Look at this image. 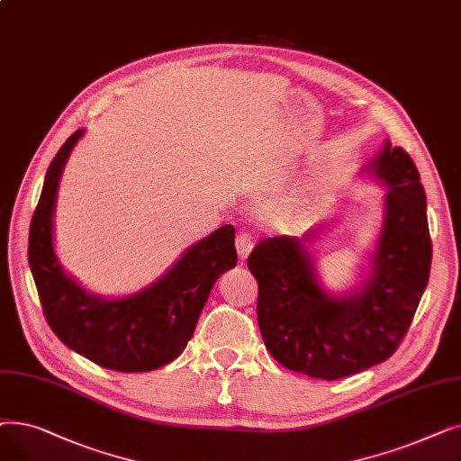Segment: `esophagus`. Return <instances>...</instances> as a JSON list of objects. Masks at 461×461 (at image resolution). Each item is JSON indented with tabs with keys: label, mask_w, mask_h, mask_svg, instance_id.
<instances>
[{
	"label": "esophagus",
	"mask_w": 461,
	"mask_h": 461,
	"mask_svg": "<svg viewBox=\"0 0 461 461\" xmlns=\"http://www.w3.org/2000/svg\"><path fill=\"white\" fill-rule=\"evenodd\" d=\"M235 247H237V254H239V258L240 259H247L249 256H250V252H252V240H250V237H249V233H239L237 235V240H235Z\"/></svg>",
	"instance_id": "1"
}]
</instances>
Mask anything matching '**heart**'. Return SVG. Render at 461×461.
<instances>
[{"label": "heart", "instance_id": "obj_1", "mask_svg": "<svg viewBox=\"0 0 461 461\" xmlns=\"http://www.w3.org/2000/svg\"><path fill=\"white\" fill-rule=\"evenodd\" d=\"M308 212L306 190L299 188L282 205L275 209L276 222L282 226H297Z\"/></svg>", "mask_w": 461, "mask_h": 461}]
</instances>
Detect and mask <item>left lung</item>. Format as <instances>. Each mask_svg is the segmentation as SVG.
Returning <instances> with one entry per match:
<instances>
[{
	"label": "left lung",
	"mask_w": 461,
	"mask_h": 461,
	"mask_svg": "<svg viewBox=\"0 0 461 461\" xmlns=\"http://www.w3.org/2000/svg\"><path fill=\"white\" fill-rule=\"evenodd\" d=\"M360 174L384 186L383 221L360 282L349 292L325 289L310 252L329 221L303 237L265 239L249 258L265 348L282 366L308 377L334 381L389 358L428 285L431 239L413 158L384 140Z\"/></svg>",
	"instance_id": "1"
}]
</instances>
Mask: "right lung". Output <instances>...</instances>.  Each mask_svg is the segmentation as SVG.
Returning a JSON list of instances; mask_svg holds the SVG:
<instances>
[{
    "label": "right lung",
    "mask_w": 461,
    "mask_h": 461,
    "mask_svg": "<svg viewBox=\"0 0 461 461\" xmlns=\"http://www.w3.org/2000/svg\"><path fill=\"white\" fill-rule=\"evenodd\" d=\"M84 132L77 131L61 145L46 172L30 226V269L48 325L67 348L108 370H157L183 353L214 282L237 265L235 228L226 224L190 245L160 278L136 294L89 292L63 269L54 247L61 174Z\"/></svg>",
    "instance_id": "add662e5"
}]
</instances>
